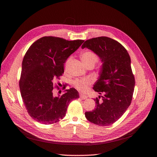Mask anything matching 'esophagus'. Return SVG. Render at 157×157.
Instances as JSON below:
<instances>
[{"mask_svg": "<svg viewBox=\"0 0 157 157\" xmlns=\"http://www.w3.org/2000/svg\"><path fill=\"white\" fill-rule=\"evenodd\" d=\"M80 98H81L82 99H87V96H85V95H83V94H80Z\"/></svg>", "mask_w": 157, "mask_h": 157, "instance_id": "34e87169", "label": "esophagus"}]
</instances>
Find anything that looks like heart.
<instances>
[{"label": "heart", "mask_w": 157, "mask_h": 157, "mask_svg": "<svg viewBox=\"0 0 157 157\" xmlns=\"http://www.w3.org/2000/svg\"><path fill=\"white\" fill-rule=\"evenodd\" d=\"M81 59L83 63L86 66L90 63H96L98 61V57L93 52L86 51L81 54ZM90 84H91V80L88 78L76 80L73 82L75 87L82 92H86L87 91L88 87Z\"/></svg>", "instance_id": "1"}]
</instances>
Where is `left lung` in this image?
<instances>
[{"mask_svg": "<svg viewBox=\"0 0 157 157\" xmlns=\"http://www.w3.org/2000/svg\"><path fill=\"white\" fill-rule=\"evenodd\" d=\"M88 48L102 61L99 77L94 85V91L104 96L94 99L96 106L85 113L87 120L105 126L113 124L130 106L135 86L131 59L127 50L117 40L99 36L84 42L82 48Z\"/></svg>", "mask_w": 157, "mask_h": 157, "instance_id": "left-lung-1", "label": "left lung"}]
</instances>
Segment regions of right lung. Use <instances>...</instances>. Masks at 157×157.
<instances>
[{"mask_svg": "<svg viewBox=\"0 0 157 157\" xmlns=\"http://www.w3.org/2000/svg\"><path fill=\"white\" fill-rule=\"evenodd\" d=\"M84 41L44 36L33 43L25 53L19 84L27 113L38 122L52 124L59 122L65 116L69 103L79 98L73 88L54 96L53 81L62 75L64 63Z\"/></svg>", "mask_w": 157, "mask_h": 157, "instance_id": "add662e5", "label": "right lung"}]
</instances>
